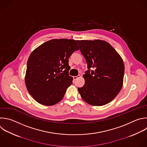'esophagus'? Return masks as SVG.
<instances>
[{"instance_id": "obj_1", "label": "esophagus", "mask_w": 147, "mask_h": 147, "mask_svg": "<svg viewBox=\"0 0 147 147\" xmlns=\"http://www.w3.org/2000/svg\"><path fill=\"white\" fill-rule=\"evenodd\" d=\"M81 76H80V75H78L77 76H74L73 77V79L74 80H76L77 78H80Z\"/></svg>"}]
</instances>
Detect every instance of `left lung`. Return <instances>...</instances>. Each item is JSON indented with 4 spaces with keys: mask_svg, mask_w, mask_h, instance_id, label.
Instances as JSON below:
<instances>
[{
    "mask_svg": "<svg viewBox=\"0 0 147 147\" xmlns=\"http://www.w3.org/2000/svg\"><path fill=\"white\" fill-rule=\"evenodd\" d=\"M89 70L83 75L84 86L78 90L89 105L101 106L111 102L123 86L125 66L122 58L107 41L77 40ZM95 68L90 73V69Z\"/></svg>",
    "mask_w": 147,
    "mask_h": 147,
    "instance_id": "1",
    "label": "left lung"
}]
</instances>
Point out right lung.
<instances>
[{"label": "right lung", "mask_w": 147, "mask_h": 147, "mask_svg": "<svg viewBox=\"0 0 147 147\" xmlns=\"http://www.w3.org/2000/svg\"><path fill=\"white\" fill-rule=\"evenodd\" d=\"M78 50L76 40L61 38L47 41L32 52L25 81L29 94L37 102L50 106L63 99L73 80L68 74L69 58Z\"/></svg>", "instance_id": "obj_1"}]
</instances>
